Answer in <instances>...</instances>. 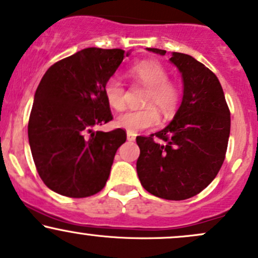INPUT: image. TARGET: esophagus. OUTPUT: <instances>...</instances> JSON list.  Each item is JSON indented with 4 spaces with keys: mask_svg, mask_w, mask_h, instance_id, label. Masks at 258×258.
Masks as SVG:
<instances>
[{
    "mask_svg": "<svg viewBox=\"0 0 258 258\" xmlns=\"http://www.w3.org/2000/svg\"><path fill=\"white\" fill-rule=\"evenodd\" d=\"M127 140L132 142V141L136 140V135L132 134V132H127Z\"/></svg>",
    "mask_w": 258,
    "mask_h": 258,
    "instance_id": "obj_1",
    "label": "esophagus"
}]
</instances>
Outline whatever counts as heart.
Here are the masks:
<instances>
[{
    "instance_id": "heart-1",
    "label": "heart",
    "mask_w": 258,
    "mask_h": 258,
    "mask_svg": "<svg viewBox=\"0 0 258 258\" xmlns=\"http://www.w3.org/2000/svg\"><path fill=\"white\" fill-rule=\"evenodd\" d=\"M128 75L147 87L143 103L148 106L123 112L117 118L118 126L132 134L157 126L160 115L155 106L166 117L174 114L179 105L180 90L174 82L169 81L168 71L160 62L154 60L137 62L130 67ZM104 97L112 109L117 111L122 110L126 105L122 82L116 77L107 79L104 84Z\"/></svg>"
}]
</instances>
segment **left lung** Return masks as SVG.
Instances as JSON below:
<instances>
[{"label": "left lung", "mask_w": 258, "mask_h": 258, "mask_svg": "<svg viewBox=\"0 0 258 258\" xmlns=\"http://www.w3.org/2000/svg\"><path fill=\"white\" fill-rule=\"evenodd\" d=\"M170 62L182 77V101L165 128L136 138L141 149L137 174L149 194L181 201L203 191L222 168L230 135V111L217 76L205 64L181 52H172Z\"/></svg>", "instance_id": "8db88e82"}]
</instances>
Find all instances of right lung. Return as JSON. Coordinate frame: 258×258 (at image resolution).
<instances>
[{"instance_id": "obj_1", "label": "right lung", "mask_w": 258, "mask_h": 258, "mask_svg": "<svg viewBox=\"0 0 258 258\" xmlns=\"http://www.w3.org/2000/svg\"><path fill=\"white\" fill-rule=\"evenodd\" d=\"M128 55L88 47L56 62L41 78L28 137L39 176L56 194L83 198L105 186L126 132L94 128L112 120L104 84Z\"/></svg>"}]
</instances>
